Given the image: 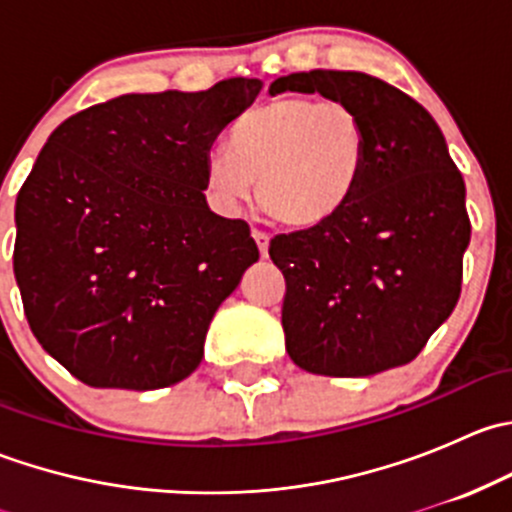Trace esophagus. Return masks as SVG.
I'll use <instances>...</instances> for the list:
<instances>
[{
  "label": "esophagus",
  "instance_id": "34e87169",
  "mask_svg": "<svg viewBox=\"0 0 512 512\" xmlns=\"http://www.w3.org/2000/svg\"><path fill=\"white\" fill-rule=\"evenodd\" d=\"M252 237H255L257 247H260V255L267 257V247H270V235L265 230H252Z\"/></svg>",
  "mask_w": 512,
  "mask_h": 512
}]
</instances>
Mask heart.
I'll return each mask as SVG.
<instances>
[{
  "label": "heart",
  "mask_w": 512,
  "mask_h": 512,
  "mask_svg": "<svg viewBox=\"0 0 512 512\" xmlns=\"http://www.w3.org/2000/svg\"><path fill=\"white\" fill-rule=\"evenodd\" d=\"M369 151V128L354 106L280 96L232 121L225 153L205 163V190L220 208H235L255 180L257 203L272 220L317 227L352 203Z\"/></svg>",
  "instance_id": "b5f03b06"
}]
</instances>
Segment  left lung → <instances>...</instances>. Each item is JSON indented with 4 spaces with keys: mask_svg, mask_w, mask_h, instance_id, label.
<instances>
[{
    "mask_svg": "<svg viewBox=\"0 0 512 512\" xmlns=\"http://www.w3.org/2000/svg\"><path fill=\"white\" fill-rule=\"evenodd\" d=\"M344 101L369 128V163L329 223L275 235L285 275L282 329L294 364L322 376H371L414 361L451 317L471 242L466 183L431 113L361 71H299L270 94Z\"/></svg>",
    "mask_w": 512,
    "mask_h": 512,
    "instance_id": "left-lung-1",
    "label": "left lung"
}]
</instances>
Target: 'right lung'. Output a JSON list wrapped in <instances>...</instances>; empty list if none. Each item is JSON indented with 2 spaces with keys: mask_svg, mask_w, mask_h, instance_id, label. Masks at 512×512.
Wrapping results in <instances>:
<instances>
[{
  "mask_svg": "<svg viewBox=\"0 0 512 512\" xmlns=\"http://www.w3.org/2000/svg\"><path fill=\"white\" fill-rule=\"evenodd\" d=\"M225 79L126 94L66 118L17 195L14 277L34 337L96 389L178 384L260 250L205 203L218 133L260 94Z\"/></svg>",
  "mask_w": 512,
  "mask_h": 512,
  "instance_id": "add662e5",
  "label": "right lung"
}]
</instances>
